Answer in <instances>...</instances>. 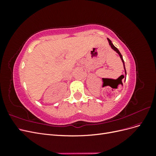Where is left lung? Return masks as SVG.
I'll use <instances>...</instances> for the list:
<instances>
[{
  "label": "left lung",
  "instance_id": "obj_1",
  "mask_svg": "<svg viewBox=\"0 0 156 156\" xmlns=\"http://www.w3.org/2000/svg\"><path fill=\"white\" fill-rule=\"evenodd\" d=\"M107 40H108V44H109V45L111 46V48L114 50L115 51H116V53L119 55V56H120V58H121V60H122V63H123V66H124V72H125V76H124V75H122V78H124V77H125V81H126V75H127V73H126V68H125V64H124V59H123V57H122V55H121V53H120V51H119V50L116 47L112 44V41L108 39V38H107ZM120 83H121V84H122V86H123V84H122V79H121V80H120Z\"/></svg>",
  "mask_w": 156,
  "mask_h": 156
}]
</instances>
